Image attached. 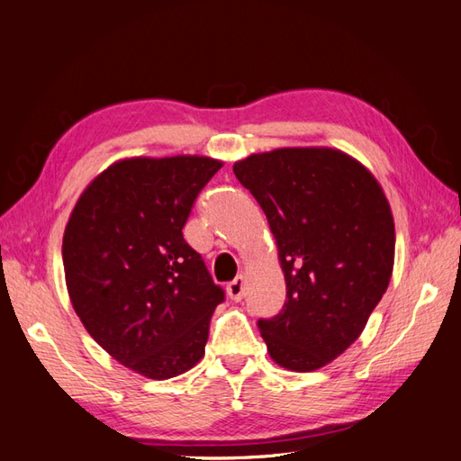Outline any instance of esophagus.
Masks as SVG:
<instances>
[{
	"instance_id": "esophagus-1",
	"label": "esophagus",
	"mask_w": 461,
	"mask_h": 461,
	"mask_svg": "<svg viewBox=\"0 0 461 461\" xmlns=\"http://www.w3.org/2000/svg\"><path fill=\"white\" fill-rule=\"evenodd\" d=\"M243 287H246V277L238 276L233 282L228 284V295L233 302H241L243 300Z\"/></svg>"
}]
</instances>
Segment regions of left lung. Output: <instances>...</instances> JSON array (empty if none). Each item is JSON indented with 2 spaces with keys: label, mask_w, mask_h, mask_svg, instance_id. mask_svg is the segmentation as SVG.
I'll use <instances>...</instances> for the list:
<instances>
[{
  "label": "left lung",
  "mask_w": 461,
  "mask_h": 461,
  "mask_svg": "<svg viewBox=\"0 0 461 461\" xmlns=\"http://www.w3.org/2000/svg\"><path fill=\"white\" fill-rule=\"evenodd\" d=\"M272 230L285 303L259 320L269 357L292 372L336 359L364 331L390 285L393 215L382 185L331 148H282L233 164Z\"/></svg>",
  "instance_id": "left-lung-1"
}]
</instances>
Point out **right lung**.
<instances>
[{
  "label": "right lung",
  "mask_w": 461,
  "mask_h": 461,
  "mask_svg": "<svg viewBox=\"0 0 461 461\" xmlns=\"http://www.w3.org/2000/svg\"><path fill=\"white\" fill-rule=\"evenodd\" d=\"M221 166L203 156L115 161L84 189L66 225L71 305L107 354L149 380L200 362L225 297L182 233Z\"/></svg>",
  "instance_id": "obj_1"
}]
</instances>
